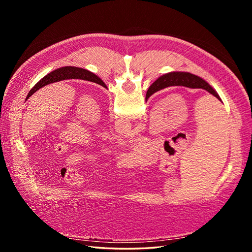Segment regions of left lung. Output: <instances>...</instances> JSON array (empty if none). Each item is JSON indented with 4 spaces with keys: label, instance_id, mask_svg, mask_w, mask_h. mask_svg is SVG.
Returning <instances> with one entry per match:
<instances>
[{
    "label": "left lung",
    "instance_id": "obj_1",
    "mask_svg": "<svg viewBox=\"0 0 252 252\" xmlns=\"http://www.w3.org/2000/svg\"><path fill=\"white\" fill-rule=\"evenodd\" d=\"M69 79H80V80H85L89 82H94L98 84L105 88H107V86L105 85V83L98 78L93 72H90L86 69H83V68H78V67H71V66H67V67H62L59 68V69H56L55 71H52L48 73L47 75L37 82L34 87L29 91V94L26 96V100L32 96L36 90H39L40 88L48 85V84L59 82V81H63V80H69Z\"/></svg>",
    "mask_w": 252,
    "mask_h": 252
}]
</instances>
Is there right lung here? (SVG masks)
<instances>
[{
	"mask_svg": "<svg viewBox=\"0 0 252 252\" xmlns=\"http://www.w3.org/2000/svg\"><path fill=\"white\" fill-rule=\"evenodd\" d=\"M170 86H185L188 88H202L206 91H208L209 94L215 95L217 98L220 101L219 94L216 93V90L213 89L207 82H205L203 79L196 77L194 74H191L189 72H170L159 77L152 85L149 87L146 94V98H148L150 95L154 94L157 91L164 89L166 87Z\"/></svg>",
	"mask_w": 252,
	"mask_h": 252,
	"instance_id": "obj_1",
	"label": "right lung"
}]
</instances>
